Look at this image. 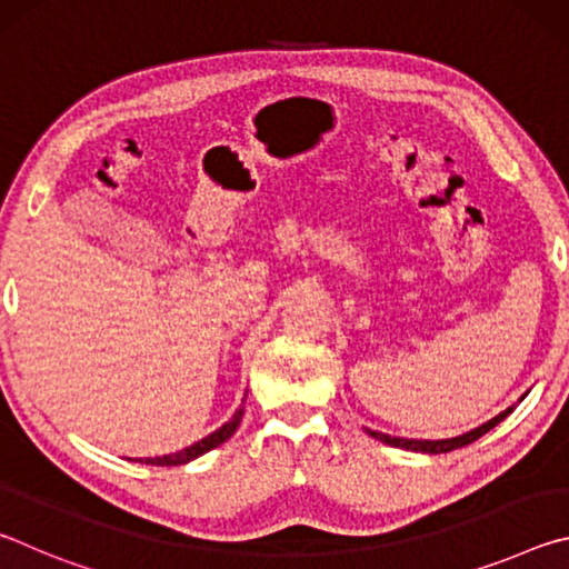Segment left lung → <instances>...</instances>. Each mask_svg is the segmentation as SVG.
<instances>
[{
  "instance_id": "obj_1",
  "label": "left lung",
  "mask_w": 569,
  "mask_h": 569,
  "mask_svg": "<svg viewBox=\"0 0 569 569\" xmlns=\"http://www.w3.org/2000/svg\"><path fill=\"white\" fill-rule=\"evenodd\" d=\"M527 393L529 391H525L522 397H519V401H522ZM515 407H517V403H512V407H507L505 411H499L495 419L485 421V423H481V427L471 429V431H465V435L451 437V439H403V437H391V435H383V431H373V429H366V435L383 441V445H389V447H399V449H407V451H421V455H445V451L467 447V445H471V441H477L479 437H485L489 429H495L499 421H505L509 413H512Z\"/></svg>"
}]
</instances>
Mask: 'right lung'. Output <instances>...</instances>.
<instances>
[{
	"label": "right lung",
	"instance_id": "obj_1",
	"mask_svg": "<svg viewBox=\"0 0 569 569\" xmlns=\"http://www.w3.org/2000/svg\"><path fill=\"white\" fill-rule=\"evenodd\" d=\"M243 413H246V397H243V401H240V407H238V411L233 413V417H230V419L223 423V427L216 429L213 435H208V437H203L200 441H196V445H190V447H186V449L176 451V455L146 457V459H134V461H142V465H152V467H178V465H188V461L203 457L206 451L220 447V445H223V441H228L230 437H233L236 429H238V423H240V419H243ZM130 461H132V459H130Z\"/></svg>",
	"mask_w": 569,
	"mask_h": 569
}]
</instances>
